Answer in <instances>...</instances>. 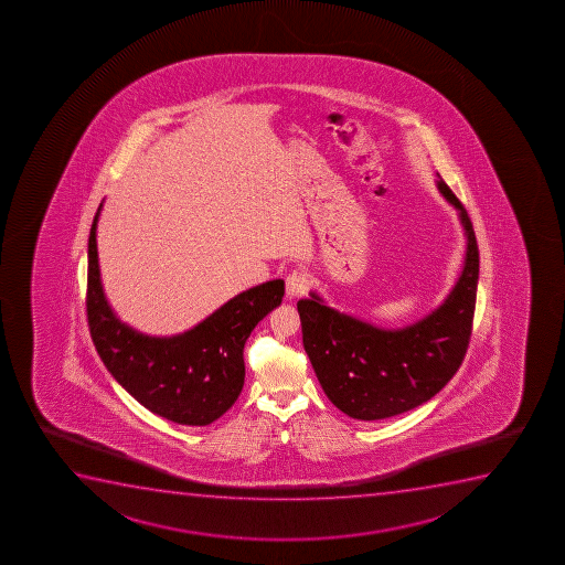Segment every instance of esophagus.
I'll return each mask as SVG.
<instances>
[{
    "label": "esophagus",
    "instance_id": "obj_1",
    "mask_svg": "<svg viewBox=\"0 0 565 565\" xmlns=\"http://www.w3.org/2000/svg\"><path fill=\"white\" fill-rule=\"evenodd\" d=\"M308 274L302 270H292L286 279L287 299H299L308 292Z\"/></svg>",
    "mask_w": 565,
    "mask_h": 565
}]
</instances>
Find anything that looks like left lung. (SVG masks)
<instances>
[{
    "instance_id": "8db88e82",
    "label": "left lung",
    "mask_w": 565,
    "mask_h": 565,
    "mask_svg": "<svg viewBox=\"0 0 565 565\" xmlns=\"http://www.w3.org/2000/svg\"><path fill=\"white\" fill-rule=\"evenodd\" d=\"M437 186L458 210L467 247L458 281L431 313L401 329H384L334 310L318 292L297 302L302 344L319 384L350 418L374 422L424 405L450 382L469 348L477 305V236L467 210L440 175Z\"/></svg>"
}]
</instances>
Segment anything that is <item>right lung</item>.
<instances>
[{
	"instance_id": "add662e5",
	"label": "right lung",
	"mask_w": 565,
	"mask_h": 565,
	"mask_svg": "<svg viewBox=\"0 0 565 565\" xmlns=\"http://www.w3.org/2000/svg\"><path fill=\"white\" fill-rule=\"evenodd\" d=\"M100 212L102 204L88 236L87 316L96 352L147 411L173 424H212L244 387V345L260 319L281 305L284 279L239 292L189 331L143 334L120 321L107 302L96 247Z\"/></svg>"
}]
</instances>
